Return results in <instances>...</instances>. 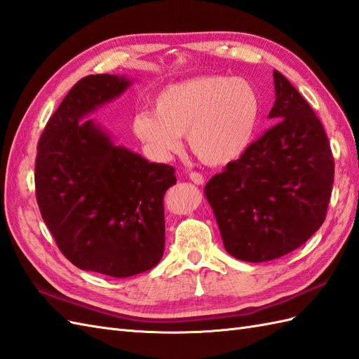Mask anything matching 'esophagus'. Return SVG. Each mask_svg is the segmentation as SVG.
<instances>
[{"label": "esophagus", "instance_id": "34e87169", "mask_svg": "<svg viewBox=\"0 0 359 359\" xmlns=\"http://www.w3.org/2000/svg\"><path fill=\"white\" fill-rule=\"evenodd\" d=\"M189 178L195 182V184H198V186H201V184H204V177L201 173H198V172H190L189 173Z\"/></svg>", "mask_w": 359, "mask_h": 359}]
</instances>
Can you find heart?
<instances>
[{
  "mask_svg": "<svg viewBox=\"0 0 359 359\" xmlns=\"http://www.w3.org/2000/svg\"><path fill=\"white\" fill-rule=\"evenodd\" d=\"M154 111L134 116L133 130L154 160H169L181 135L198 158L225 165L242 156L255 135L259 94L245 79L201 76L172 83L155 95Z\"/></svg>",
  "mask_w": 359,
  "mask_h": 359,
  "instance_id": "heart-1",
  "label": "heart"
}]
</instances>
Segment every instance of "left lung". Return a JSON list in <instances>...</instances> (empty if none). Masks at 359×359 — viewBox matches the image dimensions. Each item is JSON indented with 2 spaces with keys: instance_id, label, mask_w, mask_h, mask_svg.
I'll return each mask as SVG.
<instances>
[{
  "instance_id": "8db88e82",
  "label": "left lung",
  "mask_w": 359,
  "mask_h": 359,
  "mask_svg": "<svg viewBox=\"0 0 359 359\" xmlns=\"http://www.w3.org/2000/svg\"><path fill=\"white\" fill-rule=\"evenodd\" d=\"M273 76L268 118L277 123L205 186L226 252L252 264L302 247L325 222L334 184L321 121L283 74Z\"/></svg>"
}]
</instances>
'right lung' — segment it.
I'll return each mask as SVG.
<instances>
[{
    "label": "right lung",
    "instance_id": "add662e5",
    "mask_svg": "<svg viewBox=\"0 0 359 359\" xmlns=\"http://www.w3.org/2000/svg\"><path fill=\"white\" fill-rule=\"evenodd\" d=\"M134 79L93 74L59 104L38 144L34 186L42 219L73 265L111 277L152 269L164 252L165 191L175 169L149 163L88 116Z\"/></svg>",
    "mask_w": 359,
    "mask_h": 359
}]
</instances>
